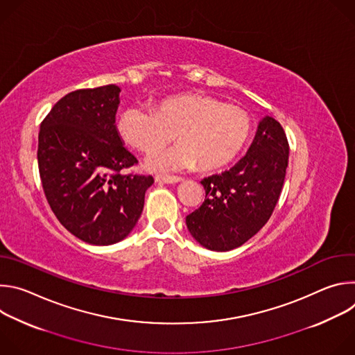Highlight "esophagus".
<instances>
[{"label":"esophagus","instance_id":"1","mask_svg":"<svg viewBox=\"0 0 355 355\" xmlns=\"http://www.w3.org/2000/svg\"><path fill=\"white\" fill-rule=\"evenodd\" d=\"M182 181L180 177H170V175H156V182L159 184H177Z\"/></svg>","mask_w":355,"mask_h":355}]
</instances>
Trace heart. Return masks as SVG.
<instances>
[{
  "label": "heart",
  "instance_id": "obj_1",
  "mask_svg": "<svg viewBox=\"0 0 355 355\" xmlns=\"http://www.w3.org/2000/svg\"><path fill=\"white\" fill-rule=\"evenodd\" d=\"M251 122L244 110L205 94H178L159 99L153 110L125 108L116 130L125 144L144 155L164 147L175 135L174 148L150 157L148 168L170 171L218 170L229 166L244 147Z\"/></svg>",
  "mask_w": 355,
  "mask_h": 355
}]
</instances>
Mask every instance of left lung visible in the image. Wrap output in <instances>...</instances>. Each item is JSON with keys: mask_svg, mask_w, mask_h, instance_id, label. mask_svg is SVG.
<instances>
[{"mask_svg": "<svg viewBox=\"0 0 355 355\" xmlns=\"http://www.w3.org/2000/svg\"><path fill=\"white\" fill-rule=\"evenodd\" d=\"M289 144L278 121L263 118L245 156L204 178L205 200L185 219L191 236L214 251L244 244L271 218L282 191Z\"/></svg>", "mask_w": 355, "mask_h": 355, "instance_id": "left-lung-1", "label": "left lung"}]
</instances>
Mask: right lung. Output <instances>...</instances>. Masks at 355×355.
Here are the masks:
<instances>
[{
	"label": "right lung",
	"instance_id": "right-lung-1",
	"mask_svg": "<svg viewBox=\"0 0 355 355\" xmlns=\"http://www.w3.org/2000/svg\"><path fill=\"white\" fill-rule=\"evenodd\" d=\"M118 85L69 92L39 130L42 187L59 222L80 240L110 245L136 226L151 175L122 174L137 164L115 125Z\"/></svg>",
	"mask_w": 355,
	"mask_h": 355
}]
</instances>
